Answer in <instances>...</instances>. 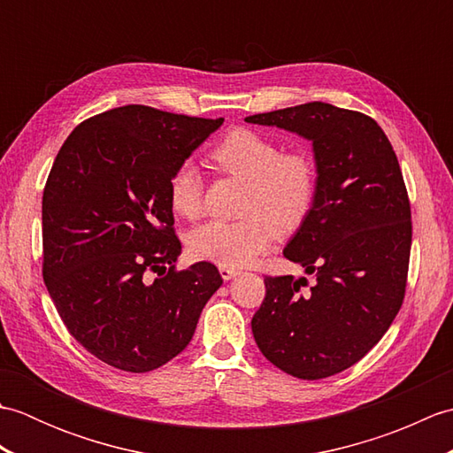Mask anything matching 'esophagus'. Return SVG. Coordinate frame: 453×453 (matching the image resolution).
I'll return each mask as SVG.
<instances>
[{"instance_id":"esophagus-1","label":"esophagus","mask_w":453,"mask_h":453,"mask_svg":"<svg viewBox=\"0 0 453 453\" xmlns=\"http://www.w3.org/2000/svg\"><path fill=\"white\" fill-rule=\"evenodd\" d=\"M219 274H221V278H224V280H232V278H235L239 273L232 266H219Z\"/></svg>"}]
</instances>
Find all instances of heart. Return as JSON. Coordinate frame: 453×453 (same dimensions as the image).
Listing matches in <instances>:
<instances>
[{
  "label": "heart",
  "mask_w": 453,
  "mask_h": 453,
  "mask_svg": "<svg viewBox=\"0 0 453 453\" xmlns=\"http://www.w3.org/2000/svg\"><path fill=\"white\" fill-rule=\"evenodd\" d=\"M211 157L249 180L245 219H211L188 237L192 257L219 266H247L266 253L280 232H292L310 214L317 192L313 159L303 151L282 153L271 138L235 128L221 138ZM169 204L182 218L202 214V175L196 163L182 161L169 179Z\"/></svg>",
  "instance_id": "obj_1"
}]
</instances>
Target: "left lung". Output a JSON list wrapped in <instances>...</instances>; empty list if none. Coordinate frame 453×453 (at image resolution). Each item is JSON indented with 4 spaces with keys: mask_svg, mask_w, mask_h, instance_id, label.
Returning <instances> with one entry per match:
<instances>
[{
    "mask_svg": "<svg viewBox=\"0 0 453 453\" xmlns=\"http://www.w3.org/2000/svg\"><path fill=\"white\" fill-rule=\"evenodd\" d=\"M311 142L317 192L284 247L313 276H266L253 334L266 360L300 380L339 373L368 354L403 303L411 206L395 151L373 119L313 101L253 114Z\"/></svg>",
    "mask_w": 453,
    "mask_h": 453,
    "instance_id": "obj_1",
    "label": "left lung"
}]
</instances>
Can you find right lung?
I'll list each match as a JSON object with an SVG mask.
<instances>
[{"label": "right lung", "mask_w": 453, "mask_h": 453, "mask_svg": "<svg viewBox=\"0 0 453 453\" xmlns=\"http://www.w3.org/2000/svg\"><path fill=\"white\" fill-rule=\"evenodd\" d=\"M221 124L127 104L81 122L58 151L42 276L67 331L104 364L142 373L175 358L224 282L204 261L175 271L169 204L173 171Z\"/></svg>", "instance_id": "1"}]
</instances>
